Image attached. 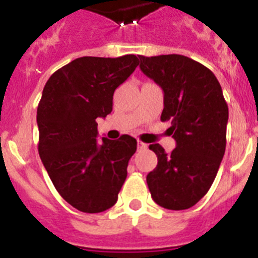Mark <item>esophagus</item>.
I'll list each match as a JSON object with an SVG mask.
<instances>
[{
    "label": "esophagus",
    "instance_id": "esophagus-1",
    "mask_svg": "<svg viewBox=\"0 0 258 258\" xmlns=\"http://www.w3.org/2000/svg\"><path fill=\"white\" fill-rule=\"evenodd\" d=\"M146 148H147L146 143L138 142V151H143V149H146Z\"/></svg>",
    "mask_w": 258,
    "mask_h": 258
}]
</instances>
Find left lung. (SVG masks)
<instances>
[{
  "label": "left lung",
  "instance_id": "8db88e82",
  "mask_svg": "<svg viewBox=\"0 0 258 258\" xmlns=\"http://www.w3.org/2000/svg\"><path fill=\"white\" fill-rule=\"evenodd\" d=\"M142 72L164 92L161 120H170L176 148L149 149L157 166L147 176L153 201L168 210H186L206 196L226 151L228 106L209 68L182 55L139 56Z\"/></svg>",
  "mask_w": 258,
  "mask_h": 258
}]
</instances>
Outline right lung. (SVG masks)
Listing matches in <instances>:
<instances>
[{
    "label": "right lung",
    "instance_id": "right-lung-1",
    "mask_svg": "<svg viewBox=\"0 0 258 258\" xmlns=\"http://www.w3.org/2000/svg\"><path fill=\"white\" fill-rule=\"evenodd\" d=\"M139 66L135 55L84 56L51 76L38 106L39 156L60 196L82 213L110 209L127 177L136 139H97L115 89Z\"/></svg>",
    "mask_w": 258,
    "mask_h": 258
}]
</instances>
